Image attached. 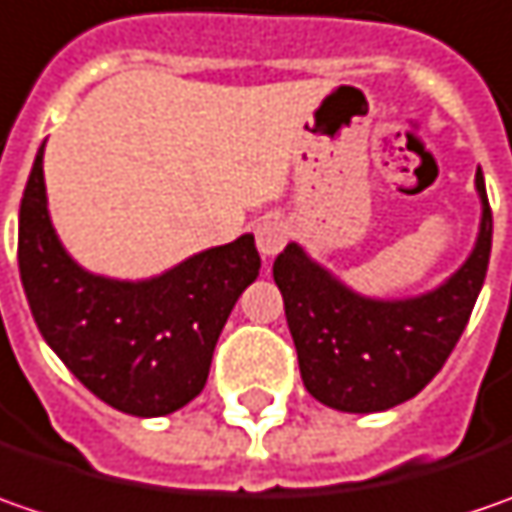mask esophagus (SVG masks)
I'll use <instances>...</instances> for the list:
<instances>
[{
  "instance_id": "esophagus-1",
  "label": "esophagus",
  "mask_w": 512,
  "mask_h": 512,
  "mask_svg": "<svg viewBox=\"0 0 512 512\" xmlns=\"http://www.w3.org/2000/svg\"><path fill=\"white\" fill-rule=\"evenodd\" d=\"M255 237H257V249H260V255L275 257L280 249H283L286 237H289V226L283 223V217H278V214H269V217H263V220L257 223Z\"/></svg>"
}]
</instances>
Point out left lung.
<instances>
[{
  "label": "left lung",
  "mask_w": 512,
  "mask_h": 512,
  "mask_svg": "<svg viewBox=\"0 0 512 512\" xmlns=\"http://www.w3.org/2000/svg\"><path fill=\"white\" fill-rule=\"evenodd\" d=\"M476 246L444 283L412 298H367L289 243L272 266L303 387L341 412H384L418 395L458 344L484 286L493 214L481 171Z\"/></svg>",
  "instance_id": "1"
}]
</instances>
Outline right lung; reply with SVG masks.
I'll use <instances>...</instances> for the list:
<instances>
[{
	"label": "right lung",
	"mask_w": 512,
	"mask_h": 512,
	"mask_svg": "<svg viewBox=\"0 0 512 512\" xmlns=\"http://www.w3.org/2000/svg\"><path fill=\"white\" fill-rule=\"evenodd\" d=\"M45 145L19 206V278L45 344L114 410L157 418L197 398L234 303L260 272L255 234L186 257L163 275L82 269L48 212Z\"/></svg>",
	"instance_id": "obj_1"
}]
</instances>
